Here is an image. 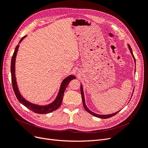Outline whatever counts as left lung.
Segmentation results:
<instances>
[{"label": "left lung", "mask_w": 148, "mask_h": 148, "mask_svg": "<svg viewBox=\"0 0 148 148\" xmlns=\"http://www.w3.org/2000/svg\"><path fill=\"white\" fill-rule=\"evenodd\" d=\"M128 49H129L130 53H131V54H132V56H133V59H134V61H135H135H135V58L134 55H133V52H132V50L131 47L130 46V45L128 44ZM80 92H81V95H82V103H83V105H84V109H85V110H86L88 113H90V114H92V115H93V116H95V117L100 118V119H108V118H109V117H111L114 116V115H116V114H117L119 111H117V112H114V113L111 114H107V115H103V114H98L95 113V112H93L90 111V109L87 107L86 104H85V97H84V90H83V87H82V85H80ZM132 95H133V94H132Z\"/></svg>", "instance_id": "left-lung-1"}]
</instances>
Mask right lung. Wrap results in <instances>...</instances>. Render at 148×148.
Wrapping results in <instances>:
<instances>
[{
    "label": "right lung",
    "instance_id": "1",
    "mask_svg": "<svg viewBox=\"0 0 148 148\" xmlns=\"http://www.w3.org/2000/svg\"><path fill=\"white\" fill-rule=\"evenodd\" d=\"M27 36H24L21 38L19 44L21 42V41L25 39V38ZM19 48V44L16 47L15 51H14L13 55L12 56V61H11V75H12V82L13 85V91L15 92V94L18 101H20L23 105L26 106L31 111L34 112L38 114H48L50 112H53L57 109H58L60 106H61L62 100H63L64 92L65 90L67 87L68 85L70 82V81L73 79H75V77L74 75H73L72 74L69 75L67 77H66L62 81V82L60 85V88L59 90V92L58 93V95L55 99L53 102H51L50 104H46V105H39V104H36L34 103H32L27 101L25 98H24L22 95H21L19 89L18 88V85L16 82V76H15V61H16V57L18 53V50Z\"/></svg>",
    "mask_w": 148,
    "mask_h": 148
}]
</instances>
